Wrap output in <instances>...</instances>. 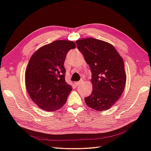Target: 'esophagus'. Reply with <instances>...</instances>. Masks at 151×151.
<instances>
[{
	"instance_id": "obj_1",
	"label": "esophagus",
	"mask_w": 151,
	"mask_h": 151,
	"mask_svg": "<svg viewBox=\"0 0 151 151\" xmlns=\"http://www.w3.org/2000/svg\"><path fill=\"white\" fill-rule=\"evenodd\" d=\"M83 82H84V81H83V80H81V81H80L79 82H75V84H76V86H80L81 84H82Z\"/></svg>"
}]
</instances>
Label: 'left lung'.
<instances>
[{
    "mask_svg": "<svg viewBox=\"0 0 151 151\" xmlns=\"http://www.w3.org/2000/svg\"><path fill=\"white\" fill-rule=\"evenodd\" d=\"M76 43L91 71L93 91L85 97L86 103L95 110H108L124 89L127 76L123 60L114 47L105 41L86 38Z\"/></svg>",
    "mask_w": 151,
    "mask_h": 151,
    "instance_id": "1",
    "label": "left lung"
}]
</instances>
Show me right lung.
<instances>
[{
  "label": "right lung",
  "instance_id": "right-lung-1",
  "mask_svg": "<svg viewBox=\"0 0 151 151\" xmlns=\"http://www.w3.org/2000/svg\"><path fill=\"white\" fill-rule=\"evenodd\" d=\"M75 48L73 41H55L41 47L30 58L25 73L26 88L32 100L43 110H58L72 91L65 82L63 64L67 52Z\"/></svg>",
  "mask_w": 151,
  "mask_h": 151
}]
</instances>
